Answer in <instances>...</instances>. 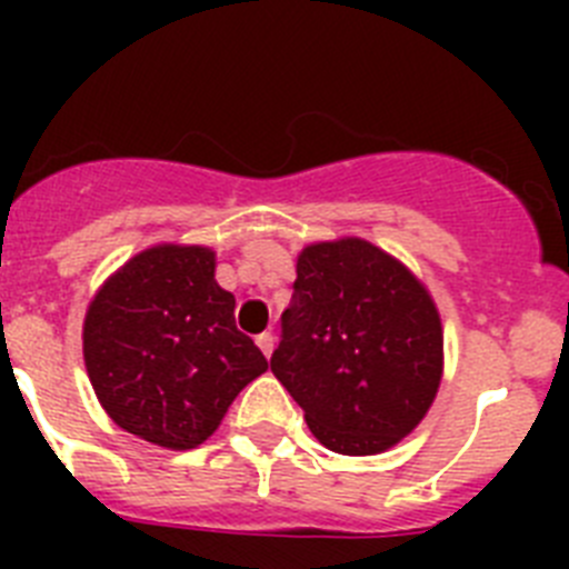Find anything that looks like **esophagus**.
I'll list each match as a JSON object with an SVG mask.
<instances>
[{"instance_id": "esophagus-1", "label": "esophagus", "mask_w": 569, "mask_h": 569, "mask_svg": "<svg viewBox=\"0 0 569 569\" xmlns=\"http://www.w3.org/2000/svg\"><path fill=\"white\" fill-rule=\"evenodd\" d=\"M273 341H276L273 333H259V336H256V345H259V350L264 356L273 353Z\"/></svg>"}]
</instances>
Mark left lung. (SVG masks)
Listing matches in <instances>:
<instances>
[{
  "label": "left lung",
  "instance_id": "8db88e82",
  "mask_svg": "<svg viewBox=\"0 0 569 569\" xmlns=\"http://www.w3.org/2000/svg\"><path fill=\"white\" fill-rule=\"evenodd\" d=\"M441 365L439 310L399 259L356 236L301 250L270 370L328 450L399 445L433 405Z\"/></svg>",
  "mask_w": 569,
  "mask_h": 569
}]
</instances>
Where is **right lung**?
I'll list each match as a JSON object with an SVG mask.
<instances>
[{
    "mask_svg": "<svg viewBox=\"0 0 569 569\" xmlns=\"http://www.w3.org/2000/svg\"><path fill=\"white\" fill-rule=\"evenodd\" d=\"M202 244H156L122 264L90 301L82 350L116 425L168 450H193L222 425L241 387L268 370L236 328L233 293Z\"/></svg>",
    "mask_w": 569,
    "mask_h": 569,
    "instance_id": "add662e5",
    "label": "right lung"
}]
</instances>
